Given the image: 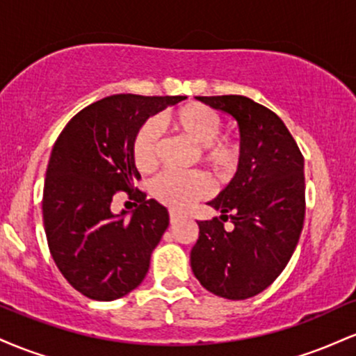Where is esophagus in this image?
Returning <instances> with one entry per match:
<instances>
[{"label":"esophagus","instance_id":"34e87169","mask_svg":"<svg viewBox=\"0 0 356 356\" xmlns=\"http://www.w3.org/2000/svg\"><path fill=\"white\" fill-rule=\"evenodd\" d=\"M169 219H170V224H177L179 220H182L184 219V216L182 214H179V212H175V211H170L169 212Z\"/></svg>","mask_w":356,"mask_h":356}]
</instances>
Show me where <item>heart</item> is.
<instances>
[{"mask_svg": "<svg viewBox=\"0 0 356 356\" xmlns=\"http://www.w3.org/2000/svg\"><path fill=\"white\" fill-rule=\"evenodd\" d=\"M164 125L199 145L201 159L218 175H231L241 162V144L231 136H220L222 117L202 104H189L164 117ZM130 157L140 172H149L157 162V136L150 124L140 125L130 140ZM211 181L202 172L189 175L164 172L152 182V194L172 209H187L207 197Z\"/></svg>", "mask_w": 356, "mask_h": 356, "instance_id": "heart-1", "label": "heart"}]
</instances>
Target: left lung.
Returning a JSON list of instances; mask_svg holds the SVG:
<instances>
[{
	"label": "left lung",
	"mask_w": 356,
	"mask_h": 356,
	"mask_svg": "<svg viewBox=\"0 0 356 356\" xmlns=\"http://www.w3.org/2000/svg\"><path fill=\"white\" fill-rule=\"evenodd\" d=\"M238 120V172L211 207L220 218L199 220L191 266L207 291L246 300L266 289L295 252L305 220V159L275 112L243 95L197 97ZM231 220L233 229L223 222Z\"/></svg>",
	"instance_id": "left-lung-1"
}]
</instances>
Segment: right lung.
I'll return each mask as SVG.
<instances>
[{
    "label": "right lung",
    "instance_id": "obj_1",
    "mask_svg": "<svg viewBox=\"0 0 356 356\" xmlns=\"http://www.w3.org/2000/svg\"><path fill=\"white\" fill-rule=\"evenodd\" d=\"M184 99L105 97L80 110L53 145L42 201L48 248L65 280L90 300L125 296L149 271L169 212L136 187L130 140L147 117ZM120 190L139 202L130 220L111 212Z\"/></svg>",
    "mask_w": 356,
    "mask_h": 356
}]
</instances>
